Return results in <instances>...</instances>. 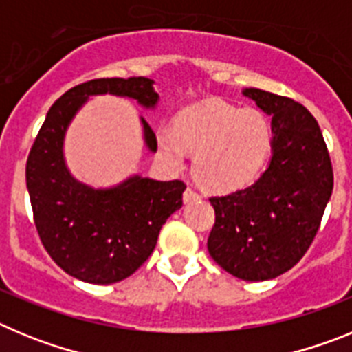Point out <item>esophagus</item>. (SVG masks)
I'll return each instance as SVG.
<instances>
[{
    "label": "esophagus",
    "mask_w": 352,
    "mask_h": 352,
    "mask_svg": "<svg viewBox=\"0 0 352 352\" xmlns=\"http://www.w3.org/2000/svg\"><path fill=\"white\" fill-rule=\"evenodd\" d=\"M199 195L195 194L194 190H190V188H186L185 194H183V203L185 204H190V203H195V201H199Z\"/></svg>",
    "instance_id": "1"
}]
</instances>
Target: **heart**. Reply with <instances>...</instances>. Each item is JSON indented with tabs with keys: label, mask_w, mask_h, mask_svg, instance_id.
Masks as SVG:
<instances>
[{
	"label": "heart",
	"mask_w": 352,
	"mask_h": 352,
	"mask_svg": "<svg viewBox=\"0 0 352 352\" xmlns=\"http://www.w3.org/2000/svg\"><path fill=\"white\" fill-rule=\"evenodd\" d=\"M164 160L182 169L194 153V178L210 194H232L256 182L272 151V125L259 109L206 100L183 109L157 130Z\"/></svg>",
	"instance_id": "obj_1"
}]
</instances>
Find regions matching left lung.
<instances>
[{"mask_svg":"<svg viewBox=\"0 0 352 352\" xmlns=\"http://www.w3.org/2000/svg\"><path fill=\"white\" fill-rule=\"evenodd\" d=\"M241 93L272 118V157L254 185L210 199L208 250L227 273L263 282L309 250L333 192V169L321 129L303 105L257 88Z\"/></svg>","mask_w":352,"mask_h":352,"instance_id":"obj_1","label":"left lung"}]
</instances>
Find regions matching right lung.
Listing matches in <instances>:
<instances>
[{
  "instance_id": "1",
  "label": "right lung",
  "mask_w": 352,
  "mask_h": 352,
  "mask_svg": "<svg viewBox=\"0 0 352 352\" xmlns=\"http://www.w3.org/2000/svg\"><path fill=\"white\" fill-rule=\"evenodd\" d=\"M148 77L95 79L68 89L49 109L26 164L35 226L49 256L88 284H114L132 275L155 250L162 226L183 206L185 183L141 174L111 186H91L72 174L65 158L67 130L93 96L113 95L155 111L160 96ZM142 141L157 153V138L139 116Z\"/></svg>"
}]
</instances>
